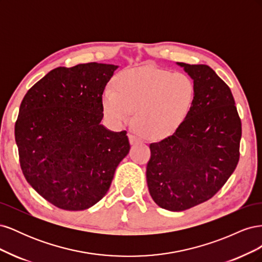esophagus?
<instances>
[{
  "mask_svg": "<svg viewBox=\"0 0 262 262\" xmlns=\"http://www.w3.org/2000/svg\"><path fill=\"white\" fill-rule=\"evenodd\" d=\"M129 140H130V143L132 145L138 144L139 142H140V139L137 136H134V134H129Z\"/></svg>",
  "mask_w": 262,
  "mask_h": 262,
  "instance_id": "34e87169",
  "label": "esophagus"
}]
</instances>
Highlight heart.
Returning <instances> with one entry per match:
<instances>
[{"label":"heart","mask_w":262,"mask_h":262,"mask_svg":"<svg viewBox=\"0 0 262 262\" xmlns=\"http://www.w3.org/2000/svg\"><path fill=\"white\" fill-rule=\"evenodd\" d=\"M114 90L102 97V110L110 121H129L148 139H161L175 131L188 115L194 99V84L184 73H170L155 67L125 70Z\"/></svg>","instance_id":"obj_1"}]
</instances>
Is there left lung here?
<instances>
[{
    "mask_svg": "<svg viewBox=\"0 0 262 262\" xmlns=\"http://www.w3.org/2000/svg\"><path fill=\"white\" fill-rule=\"evenodd\" d=\"M194 84V99L170 137L150 143L146 166L154 202L173 212L208 201L239 161L242 122L229 87L205 64L177 62Z\"/></svg>",
    "mask_w": 262,
    "mask_h": 262,
    "instance_id": "1",
    "label": "left lung"
}]
</instances>
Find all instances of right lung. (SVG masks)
<instances>
[{"label": "right lung", "mask_w": 262, "mask_h": 262, "mask_svg": "<svg viewBox=\"0 0 262 262\" xmlns=\"http://www.w3.org/2000/svg\"><path fill=\"white\" fill-rule=\"evenodd\" d=\"M118 66L54 69L24 97L15 141L28 184L55 207L86 210L109 190L128 155L126 131L102 125V93Z\"/></svg>", "instance_id": "obj_1"}]
</instances>
